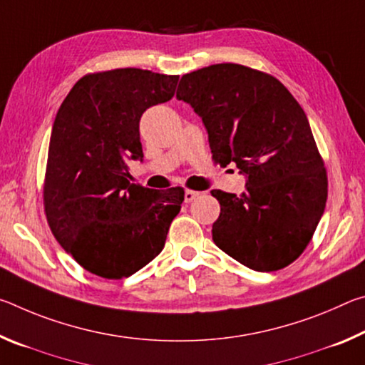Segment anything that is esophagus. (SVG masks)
<instances>
[{
	"instance_id": "esophagus-1",
	"label": "esophagus",
	"mask_w": 365,
	"mask_h": 365,
	"mask_svg": "<svg viewBox=\"0 0 365 365\" xmlns=\"http://www.w3.org/2000/svg\"><path fill=\"white\" fill-rule=\"evenodd\" d=\"M200 196V191H195V190H187L185 191V202H191L196 197Z\"/></svg>"
}]
</instances>
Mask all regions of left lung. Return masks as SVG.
I'll return each mask as SVG.
<instances>
[{
	"label": "left lung",
	"instance_id": "8db88e82",
	"mask_svg": "<svg viewBox=\"0 0 365 365\" xmlns=\"http://www.w3.org/2000/svg\"><path fill=\"white\" fill-rule=\"evenodd\" d=\"M177 100L202 119L215 163L246 175L240 196L211 191L220 202L214 243L252 270L287 267L327 202L324 160L299 103L275 77L230 63L183 76Z\"/></svg>",
	"mask_w": 365,
	"mask_h": 365
}]
</instances>
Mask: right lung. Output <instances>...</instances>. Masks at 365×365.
I'll return each instance as SVG.
<instances>
[{"mask_svg": "<svg viewBox=\"0 0 365 365\" xmlns=\"http://www.w3.org/2000/svg\"><path fill=\"white\" fill-rule=\"evenodd\" d=\"M178 76L114 69L88 73L61 104L49 140L43 201L59 245L103 279H125L164 248L183 188L128 182L127 160H143L140 119L169 101Z\"/></svg>", "mask_w": 365, "mask_h": 365, "instance_id": "add662e5", "label": "right lung"}]
</instances>
